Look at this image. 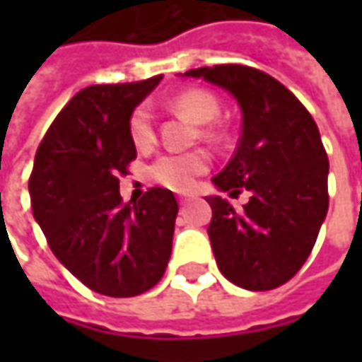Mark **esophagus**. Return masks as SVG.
Masks as SVG:
<instances>
[{
    "instance_id": "34e87169",
    "label": "esophagus",
    "mask_w": 362,
    "mask_h": 362,
    "mask_svg": "<svg viewBox=\"0 0 362 362\" xmlns=\"http://www.w3.org/2000/svg\"><path fill=\"white\" fill-rule=\"evenodd\" d=\"M187 202H189V195H181V197H179V203H181V205H185Z\"/></svg>"
}]
</instances>
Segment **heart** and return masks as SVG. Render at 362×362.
Segmentation results:
<instances>
[{"instance_id": "b5f03b06", "label": "heart", "mask_w": 362, "mask_h": 362, "mask_svg": "<svg viewBox=\"0 0 362 362\" xmlns=\"http://www.w3.org/2000/svg\"><path fill=\"white\" fill-rule=\"evenodd\" d=\"M171 106L175 110L187 115L189 119L207 124L219 117V100L211 92L202 90V88H191V90L177 94ZM129 136L131 143L139 151L151 148L157 131H155V119L153 112L146 105L136 106L129 117ZM205 139H216L217 131L207 127L203 129ZM209 169V155L203 151H191V153H165L153 160L146 169V175L151 181L159 183L163 187L173 189V191H189L195 185V179Z\"/></svg>"}]
</instances>
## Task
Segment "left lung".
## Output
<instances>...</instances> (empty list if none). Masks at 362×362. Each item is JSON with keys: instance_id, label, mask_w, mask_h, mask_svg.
<instances>
[{"instance_id": "left-lung-1", "label": "left lung", "mask_w": 362, "mask_h": 362, "mask_svg": "<svg viewBox=\"0 0 362 362\" xmlns=\"http://www.w3.org/2000/svg\"><path fill=\"white\" fill-rule=\"evenodd\" d=\"M185 76L230 92L242 108V136L226 169L214 177L219 191L252 193L242 211L219 195L207 228L219 272L245 290L286 284L313 252L328 211V157L310 112L270 74L217 64Z\"/></svg>"}]
</instances>
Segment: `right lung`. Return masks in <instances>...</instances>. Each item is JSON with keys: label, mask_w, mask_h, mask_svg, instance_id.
<instances>
[{"label": "right lung", "mask_w": 362, "mask_h": 362, "mask_svg": "<svg viewBox=\"0 0 362 362\" xmlns=\"http://www.w3.org/2000/svg\"><path fill=\"white\" fill-rule=\"evenodd\" d=\"M160 78L94 84L72 96L37 146L28 183L54 256L82 284L112 298L151 290L171 257L173 193L151 187L132 205L119 193V177L136 159L129 117Z\"/></svg>", "instance_id": "add662e5"}]
</instances>
